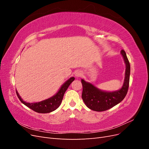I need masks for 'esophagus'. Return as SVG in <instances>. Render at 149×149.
Returning a JSON list of instances; mask_svg holds the SVG:
<instances>
[{
	"mask_svg": "<svg viewBox=\"0 0 149 149\" xmlns=\"http://www.w3.org/2000/svg\"><path fill=\"white\" fill-rule=\"evenodd\" d=\"M82 75H83V73L81 71H76V72H75V74H74V76H76V78H80L81 76H82Z\"/></svg>",
	"mask_w": 149,
	"mask_h": 149,
	"instance_id": "obj_1",
	"label": "esophagus"
}]
</instances>
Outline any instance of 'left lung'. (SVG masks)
<instances>
[{"mask_svg": "<svg viewBox=\"0 0 149 149\" xmlns=\"http://www.w3.org/2000/svg\"><path fill=\"white\" fill-rule=\"evenodd\" d=\"M120 54L125 64V71L123 86L119 90L114 91H103L96 88L92 83L81 79L82 99L86 106L90 109L97 112L109 109L120 103L127 94L129 84L130 66L125 51L122 49Z\"/></svg>", "mask_w": 149, "mask_h": 149, "instance_id": "left-lung-1", "label": "left lung"}]
</instances>
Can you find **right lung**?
Returning <instances> with one entry per match:
<instances>
[{
  "label": "right lung",
  "instance_id": "1",
  "mask_svg": "<svg viewBox=\"0 0 149 149\" xmlns=\"http://www.w3.org/2000/svg\"><path fill=\"white\" fill-rule=\"evenodd\" d=\"M74 80V77H71L70 79H68L65 83H63V84H62L60 89L58 90V92L55 94V95H53L52 97L40 102L32 103L25 102L22 100V97L19 95V93H18L16 90L17 95L18 97L19 98L20 101L23 103L24 105L29 107L30 109H32L35 112H38V113H49V112H51L56 110L57 108L60 106L63 100V98L65 93L66 92L68 88L69 87V86Z\"/></svg>",
  "mask_w": 149,
  "mask_h": 149
}]
</instances>
